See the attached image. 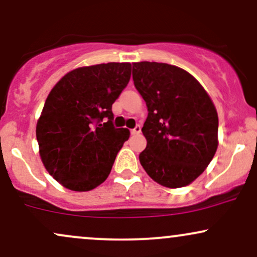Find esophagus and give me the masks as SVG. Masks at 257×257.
I'll use <instances>...</instances> for the list:
<instances>
[{"label":"esophagus","instance_id":"esophagus-1","mask_svg":"<svg viewBox=\"0 0 257 257\" xmlns=\"http://www.w3.org/2000/svg\"><path fill=\"white\" fill-rule=\"evenodd\" d=\"M131 134L134 135V136H136V135H140V134H141V126H140V125H137L134 130H131Z\"/></svg>","mask_w":257,"mask_h":257}]
</instances>
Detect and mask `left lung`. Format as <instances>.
<instances>
[{
  "mask_svg": "<svg viewBox=\"0 0 257 257\" xmlns=\"http://www.w3.org/2000/svg\"><path fill=\"white\" fill-rule=\"evenodd\" d=\"M132 77L148 107L141 165L160 185H189L218 149L219 119L212 98L189 72L168 63L135 62Z\"/></svg>",
  "mask_w": 257,
  "mask_h": 257,
  "instance_id": "8db88e82",
  "label": "left lung"
}]
</instances>
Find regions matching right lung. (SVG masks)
Masks as SVG:
<instances>
[{"mask_svg": "<svg viewBox=\"0 0 257 257\" xmlns=\"http://www.w3.org/2000/svg\"><path fill=\"white\" fill-rule=\"evenodd\" d=\"M131 78V63L108 62L68 72L48 95L36 126L45 170L72 191H90L109 176L130 137L113 126L111 104Z\"/></svg>", "mask_w": 257, "mask_h": 257, "instance_id": "obj_1", "label": "right lung"}]
</instances>
